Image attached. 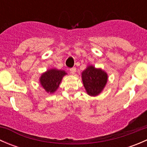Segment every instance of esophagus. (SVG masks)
<instances>
[{
	"mask_svg": "<svg viewBox=\"0 0 147 147\" xmlns=\"http://www.w3.org/2000/svg\"><path fill=\"white\" fill-rule=\"evenodd\" d=\"M69 70H70V73L71 74H72V75H75V72H76V68H75V67L70 68V69H69Z\"/></svg>",
	"mask_w": 147,
	"mask_h": 147,
	"instance_id": "obj_1",
	"label": "esophagus"
}]
</instances>
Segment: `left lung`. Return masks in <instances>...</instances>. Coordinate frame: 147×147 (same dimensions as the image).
Returning <instances> with one entry per match:
<instances>
[{"mask_svg": "<svg viewBox=\"0 0 147 147\" xmlns=\"http://www.w3.org/2000/svg\"><path fill=\"white\" fill-rule=\"evenodd\" d=\"M82 82L87 94L96 96L100 94L107 81V75L101 69L89 66L82 73Z\"/></svg>", "mask_w": 147, "mask_h": 147, "instance_id": "obj_1", "label": "left lung"}]
</instances>
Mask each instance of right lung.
<instances>
[{
	"mask_svg": "<svg viewBox=\"0 0 147 147\" xmlns=\"http://www.w3.org/2000/svg\"><path fill=\"white\" fill-rule=\"evenodd\" d=\"M66 74L65 71L56 69L47 70L41 76L40 80L41 85L47 92H54L58 88L63 76Z\"/></svg>",
	"mask_w": 147,
	"mask_h": 147,
	"instance_id": "add662e5",
	"label": "right lung"
}]
</instances>
